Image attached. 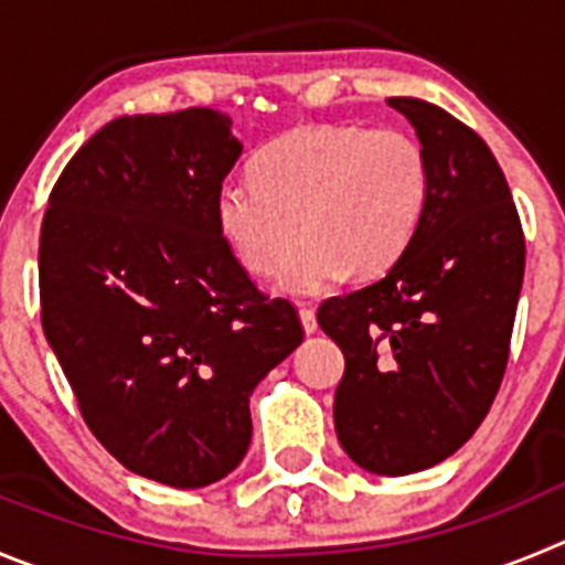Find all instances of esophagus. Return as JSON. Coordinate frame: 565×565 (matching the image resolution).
Returning a JSON list of instances; mask_svg holds the SVG:
<instances>
[{"mask_svg":"<svg viewBox=\"0 0 565 565\" xmlns=\"http://www.w3.org/2000/svg\"><path fill=\"white\" fill-rule=\"evenodd\" d=\"M300 326H303L307 334H315V331H318V318H315L312 309H300Z\"/></svg>","mask_w":565,"mask_h":565,"instance_id":"34e87169","label":"esophagus"}]
</instances>
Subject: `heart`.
<instances>
[{
  "label": "heart",
  "mask_w": 565,
  "mask_h": 565,
  "mask_svg": "<svg viewBox=\"0 0 565 565\" xmlns=\"http://www.w3.org/2000/svg\"><path fill=\"white\" fill-rule=\"evenodd\" d=\"M429 161L398 128L309 125L278 136L253 161V183L214 198L217 231L247 273L278 276L287 295H320L342 276L393 267L424 223Z\"/></svg>",
  "instance_id": "1"
}]
</instances>
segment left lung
Segmentation results:
<instances>
[{
	"label": "left lung",
	"mask_w": 565,
	"mask_h": 565,
	"mask_svg": "<svg viewBox=\"0 0 565 565\" xmlns=\"http://www.w3.org/2000/svg\"><path fill=\"white\" fill-rule=\"evenodd\" d=\"M429 161V205L382 278L318 309L345 356L334 426L379 477L426 471L479 429L508 367L524 234L497 158L426 99L390 97Z\"/></svg>",
	"instance_id": "obj_1"
}]
</instances>
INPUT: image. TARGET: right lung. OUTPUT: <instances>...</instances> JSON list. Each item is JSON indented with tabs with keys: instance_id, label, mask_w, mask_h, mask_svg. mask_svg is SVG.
Here are the masks:
<instances>
[{
	"instance_id": "right-lung-1",
	"label": "right lung",
	"mask_w": 565,
	"mask_h": 565,
	"mask_svg": "<svg viewBox=\"0 0 565 565\" xmlns=\"http://www.w3.org/2000/svg\"><path fill=\"white\" fill-rule=\"evenodd\" d=\"M242 156L211 108L119 116L41 225V323L88 429L139 477L205 488L250 446V395L303 340L228 250L214 198Z\"/></svg>"
}]
</instances>
